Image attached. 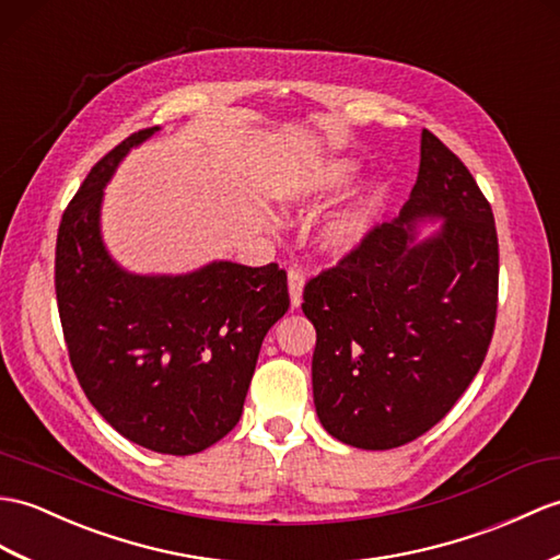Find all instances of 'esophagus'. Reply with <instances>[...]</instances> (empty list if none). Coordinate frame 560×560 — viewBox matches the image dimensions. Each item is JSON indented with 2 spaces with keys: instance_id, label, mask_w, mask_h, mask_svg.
I'll use <instances>...</instances> for the list:
<instances>
[{
  "instance_id": "34e87169",
  "label": "esophagus",
  "mask_w": 560,
  "mask_h": 560,
  "mask_svg": "<svg viewBox=\"0 0 560 560\" xmlns=\"http://www.w3.org/2000/svg\"><path fill=\"white\" fill-rule=\"evenodd\" d=\"M303 271L301 269H289V295H291V307H301L303 303Z\"/></svg>"
}]
</instances>
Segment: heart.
Masks as SVG:
<instances>
[{"mask_svg":"<svg viewBox=\"0 0 560 560\" xmlns=\"http://www.w3.org/2000/svg\"><path fill=\"white\" fill-rule=\"evenodd\" d=\"M355 176L358 162L353 160L317 162L285 178L279 198L283 205L312 212L334 200L336 195H341L353 184ZM376 198H380V192H376V188H370L324 219L315 231L317 250L331 259L353 255L372 231Z\"/></svg>","mask_w":560,"mask_h":560,"instance_id":"obj_1","label":"heart"}]
</instances>
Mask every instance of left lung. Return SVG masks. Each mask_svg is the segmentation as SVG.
I'll list each match as a JSON object with an SVG mask.
<instances>
[{
  "instance_id": "1",
  "label": "left lung",
  "mask_w": 560,
  "mask_h": 560,
  "mask_svg": "<svg viewBox=\"0 0 560 560\" xmlns=\"http://www.w3.org/2000/svg\"><path fill=\"white\" fill-rule=\"evenodd\" d=\"M429 223L435 231L420 237ZM497 298L491 207L456 154L422 131L418 180L400 214L305 285L322 427L365 451L429 432L482 368Z\"/></svg>"
}]
</instances>
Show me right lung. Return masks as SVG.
Instances as JSON below:
<instances>
[{"mask_svg": "<svg viewBox=\"0 0 560 560\" xmlns=\"http://www.w3.org/2000/svg\"><path fill=\"white\" fill-rule=\"evenodd\" d=\"M145 128L102 158L61 217L55 285L63 339L88 400L116 432L190 456L241 420L267 331L289 310L279 265L214 259L186 275H136L102 238L104 186Z\"/></svg>", "mask_w": 560, "mask_h": 560, "instance_id": "obj_1", "label": "right lung"}]
</instances>
